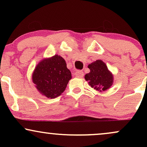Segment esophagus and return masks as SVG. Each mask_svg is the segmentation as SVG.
Here are the masks:
<instances>
[{
  "instance_id": "esophagus-1",
  "label": "esophagus",
  "mask_w": 147,
  "mask_h": 147,
  "mask_svg": "<svg viewBox=\"0 0 147 147\" xmlns=\"http://www.w3.org/2000/svg\"><path fill=\"white\" fill-rule=\"evenodd\" d=\"M75 76L77 77H79V78H82L84 76V72L82 71H80V70H78L75 72Z\"/></svg>"
}]
</instances>
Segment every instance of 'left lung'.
<instances>
[{
    "instance_id": "8db88e82",
    "label": "left lung",
    "mask_w": 147,
    "mask_h": 147,
    "mask_svg": "<svg viewBox=\"0 0 147 147\" xmlns=\"http://www.w3.org/2000/svg\"><path fill=\"white\" fill-rule=\"evenodd\" d=\"M88 68L90 72L86 74L84 78L95 90L102 92L110 88L113 84V75L103 61L96 60L89 64Z\"/></svg>"
}]
</instances>
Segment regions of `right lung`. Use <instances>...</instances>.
<instances>
[{
  "label": "right lung",
  "mask_w": 147,
  "mask_h": 147,
  "mask_svg": "<svg viewBox=\"0 0 147 147\" xmlns=\"http://www.w3.org/2000/svg\"><path fill=\"white\" fill-rule=\"evenodd\" d=\"M71 78V72L67 68L65 61L57 55L38 62L32 75L37 90L49 99L61 95Z\"/></svg>",
  "instance_id": "1"
}]
</instances>
